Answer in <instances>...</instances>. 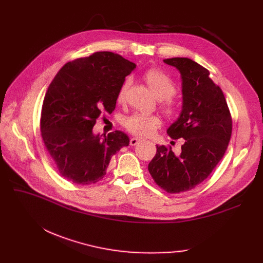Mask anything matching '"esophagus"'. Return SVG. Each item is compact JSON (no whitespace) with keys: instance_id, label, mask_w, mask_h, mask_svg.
Listing matches in <instances>:
<instances>
[{"instance_id":"1","label":"esophagus","mask_w":263,"mask_h":263,"mask_svg":"<svg viewBox=\"0 0 263 263\" xmlns=\"http://www.w3.org/2000/svg\"><path fill=\"white\" fill-rule=\"evenodd\" d=\"M140 141H141V140L137 139V137H132V139L130 140V145H131V146H135V145L139 144Z\"/></svg>"}]
</instances>
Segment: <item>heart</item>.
<instances>
[{
    "mask_svg": "<svg viewBox=\"0 0 263 263\" xmlns=\"http://www.w3.org/2000/svg\"><path fill=\"white\" fill-rule=\"evenodd\" d=\"M144 80L156 95L158 99L161 100V109L163 113L170 118H174L179 114V105L172 98L175 96L177 88L173 80L162 70L153 68L149 69L144 74ZM131 85L129 79L122 82L118 89L116 101L118 104L126 102L127 93ZM161 126V119L157 115H146L142 113H135L124 120V127L133 135L147 137L153 135L157 129Z\"/></svg>",
    "mask_w": 263,
    "mask_h": 263,
    "instance_id": "b5f03b06",
    "label": "heart"
}]
</instances>
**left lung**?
I'll return each mask as SVG.
<instances>
[{
  "label": "left lung",
  "instance_id": "obj_1",
  "mask_svg": "<svg viewBox=\"0 0 263 263\" xmlns=\"http://www.w3.org/2000/svg\"><path fill=\"white\" fill-rule=\"evenodd\" d=\"M164 63L180 71L183 96L182 112L167 134L184 141L180 155H175L171 146H157L148 171L162 190L177 194L200 184L222 160L231 137L232 118L225 96L208 69L186 58Z\"/></svg>",
  "mask_w": 263,
  "mask_h": 263
}]
</instances>
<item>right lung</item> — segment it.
I'll use <instances>...</instances> for the list:
<instances>
[{
  "instance_id": "obj_1",
  "label": "right lung",
  "mask_w": 263,
  "mask_h": 263,
  "mask_svg": "<svg viewBox=\"0 0 263 263\" xmlns=\"http://www.w3.org/2000/svg\"><path fill=\"white\" fill-rule=\"evenodd\" d=\"M136 65L113 52H96L65 64L46 92L40 116L41 136L62 177L91 184L105 176L110 159L129 145L121 131L103 139L92 128L110 114L122 82Z\"/></svg>"
}]
</instances>
